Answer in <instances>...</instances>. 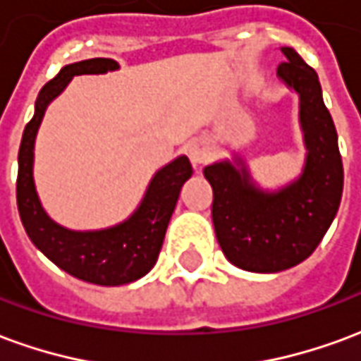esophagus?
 <instances>
[{
  "instance_id": "34e87169",
  "label": "esophagus",
  "mask_w": 361,
  "mask_h": 361,
  "mask_svg": "<svg viewBox=\"0 0 361 361\" xmlns=\"http://www.w3.org/2000/svg\"><path fill=\"white\" fill-rule=\"evenodd\" d=\"M189 157H191V162L195 166H201V164H207L212 157V150L211 147L207 145V142L199 141V142H193L191 147H189Z\"/></svg>"
}]
</instances>
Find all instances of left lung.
Instances as JSON below:
<instances>
[{"label": "left lung", "instance_id": "left-lung-1", "mask_svg": "<svg viewBox=\"0 0 361 361\" xmlns=\"http://www.w3.org/2000/svg\"><path fill=\"white\" fill-rule=\"evenodd\" d=\"M279 77L300 94L307 160L302 178L279 193L253 188L245 168L230 162L207 166L212 185V222L232 265L251 272H280L315 251L338 211L344 170L333 118L326 110L315 69L298 51L282 48ZM242 162V160H240Z\"/></svg>", "mask_w": 361, "mask_h": 361}]
</instances>
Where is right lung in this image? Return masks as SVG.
I'll return each instance as SVG.
<instances>
[{
    "mask_svg": "<svg viewBox=\"0 0 361 361\" xmlns=\"http://www.w3.org/2000/svg\"><path fill=\"white\" fill-rule=\"evenodd\" d=\"M114 69H118L114 59H85L66 66L44 85L36 98L35 116L23 133L17 173V207L30 242L61 271L100 286L129 284L154 267L181 185L193 173L188 158H176L152 178L141 207L131 219L100 232H71L58 226L44 212L32 180V150L46 106L66 89L75 75L106 73Z\"/></svg>",
    "mask_w": 361,
    "mask_h": 361,
    "instance_id": "obj_1",
    "label": "right lung"
}]
</instances>
